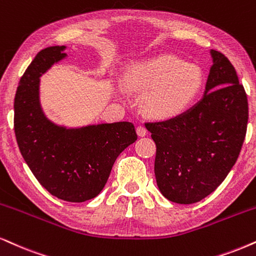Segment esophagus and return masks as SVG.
I'll use <instances>...</instances> for the list:
<instances>
[{
  "label": "esophagus",
  "instance_id": "1",
  "mask_svg": "<svg viewBox=\"0 0 256 256\" xmlns=\"http://www.w3.org/2000/svg\"><path fill=\"white\" fill-rule=\"evenodd\" d=\"M137 134L139 136V137H144V136L148 134V130L143 125H139L137 128Z\"/></svg>",
  "mask_w": 256,
  "mask_h": 256
}]
</instances>
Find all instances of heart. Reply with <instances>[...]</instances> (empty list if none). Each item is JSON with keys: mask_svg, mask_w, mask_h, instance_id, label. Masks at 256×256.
Segmentation results:
<instances>
[{"mask_svg": "<svg viewBox=\"0 0 256 256\" xmlns=\"http://www.w3.org/2000/svg\"><path fill=\"white\" fill-rule=\"evenodd\" d=\"M124 82L132 90H148L145 110L152 117L166 119L182 114L195 102L203 88L204 74L198 64L162 54L131 66Z\"/></svg>", "mask_w": 256, "mask_h": 256, "instance_id": "heart-1", "label": "heart"}]
</instances>
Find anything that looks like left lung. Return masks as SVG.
<instances>
[{"instance_id":"left-lung-1","label":"left lung","mask_w":256,"mask_h":256,"mask_svg":"<svg viewBox=\"0 0 256 256\" xmlns=\"http://www.w3.org/2000/svg\"><path fill=\"white\" fill-rule=\"evenodd\" d=\"M210 56L202 99L172 119L145 124L157 146L158 189L180 204L200 202L224 180L247 131V96L234 66L218 50Z\"/></svg>"}]
</instances>
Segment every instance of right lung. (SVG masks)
Here are the masks:
<instances>
[{
	"mask_svg": "<svg viewBox=\"0 0 256 256\" xmlns=\"http://www.w3.org/2000/svg\"><path fill=\"white\" fill-rule=\"evenodd\" d=\"M66 46L38 52L18 82L14 130L29 169L48 192L67 202H85L104 189L116 160L137 140L130 122L67 128L52 122L40 102V78L66 59Z\"/></svg>",
	"mask_w": 256,
	"mask_h": 256,
	"instance_id": "obj_1",
	"label": "right lung"
}]
</instances>
